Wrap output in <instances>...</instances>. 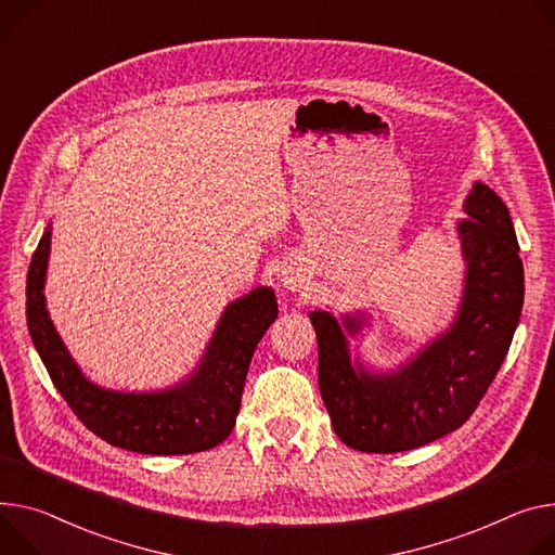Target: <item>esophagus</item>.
I'll use <instances>...</instances> for the list:
<instances>
[{
  "label": "esophagus",
  "mask_w": 555,
  "mask_h": 555,
  "mask_svg": "<svg viewBox=\"0 0 555 555\" xmlns=\"http://www.w3.org/2000/svg\"><path fill=\"white\" fill-rule=\"evenodd\" d=\"M283 283H285V285H294V281H292L289 276H283Z\"/></svg>",
  "instance_id": "1"
}]
</instances>
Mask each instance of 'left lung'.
<instances>
[{
  "instance_id": "1",
  "label": "left lung",
  "mask_w": 555,
  "mask_h": 555,
  "mask_svg": "<svg viewBox=\"0 0 555 555\" xmlns=\"http://www.w3.org/2000/svg\"><path fill=\"white\" fill-rule=\"evenodd\" d=\"M456 230L465 283L456 317L412 359L372 370L351 359L347 336L361 334V310L340 321L310 312L319 338V387L336 436L367 453L408 451L456 431L505 361L520 321L525 272L518 238L502 198L476 181Z\"/></svg>"
}]
</instances>
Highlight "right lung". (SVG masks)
I'll list each match as a JSON object with an SVG mask.
<instances>
[{
    "mask_svg": "<svg viewBox=\"0 0 555 555\" xmlns=\"http://www.w3.org/2000/svg\"><path fill=\"white\" fill-rule=\"evenodd\" d=\"M48 223L26 279V321L33 345L50 380L99 438L150 456L206 451L234 429L249 361L266 330L279 317L274 289L255 287L225 306L194 372L157 391H119L92 383L75 363L46 310V270L50 257Z\"/></svg>",
    "mask_w": 555,
    "mask_h": 555,
    "instance_id": "right-lung-1",
    "label": "right lung"
}]
</instances>
